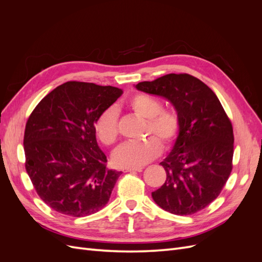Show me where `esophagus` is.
I'll return each mask as SVG.
<instances>
[{
  "instance_id": "1",
  "label": "esophagus",
  "mask_w": 262,
  "mask_h": 262,
  "mask_svg": "<svg viewBox=\"0 0 262 262\" xmlns=\"http://www.w3.org/2000/svg\"><path fill=\"white\" fill-rule=\"evenodd\" d=\"M136 171H142V168H126L123 170V172H136Z\"/></svg>"
}]
</instances>
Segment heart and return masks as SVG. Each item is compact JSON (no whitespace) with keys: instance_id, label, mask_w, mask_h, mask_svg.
Returning a JSON list of instances; mask_svg holds the SVG:
<instances>
[{"instance_id":"1","label":"heart","mask_w":262,"mask_h":262,"mask_svg":"<svg viewBox=\"0 0 262 262\" xmlns=\"http://www.w3.org/2000/svg\"><path fill=\"white\" fill-rule=\"evenodd\" d=\"M128 106L137 116L147 120V136L154 134L166 147L171 146L177 141L181 131V121L175 110L163 109L160 99L143 93L133 95L128 100ZM94 130L102 144L114 145L119 137L116 108L110 107L104 110L95 121ZM157 139L149 137L144 141L119 146L113 155L114 165L118 168H140L146 165L162 152L160 140Z\"/></svg>"}]
</instances>
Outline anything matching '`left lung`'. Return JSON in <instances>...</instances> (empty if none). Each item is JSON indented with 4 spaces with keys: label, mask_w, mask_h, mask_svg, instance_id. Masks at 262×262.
<instances>
[{
    "label": "left lung",
    "mask_w": 262,
    "mask_h": 262,
    "mask_svg": "<svg viewBox=\"0 0 262 262\" xmlns=\"http://www.w3.org/2000/svg\"><path fill=\"white\" fill-rule=\"evenodd\" d=\"M138 91L169 100L181 131L161 163L163 186L152 192L158 207L176 215L196 213L216 199L233 168V126L208 85L189 74H167L136 85Z\"/></svg>",
    "instance_id": "left-lung-1"
}]
</instances>
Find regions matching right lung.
<instances>
[{"instance_id": "right-lung-1", "label": "right lung", "mask_w": 262, "mask_h": 262, "mask_svg": "<svg viewBox=\"0 0 262 262\" xmlns=\"http://www.w3.org/2000/svg\"><path fill=\"white\" fill-rule=\"evenodd\" d=\"M122 90L67 82L50 92L29 116L25 167L40 199L66 215L82 217L109 201L121 171L106 167L94 123Z\"/></svg>"}]
</instances>
